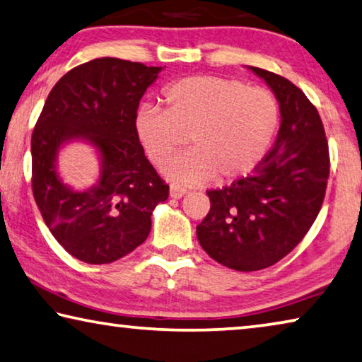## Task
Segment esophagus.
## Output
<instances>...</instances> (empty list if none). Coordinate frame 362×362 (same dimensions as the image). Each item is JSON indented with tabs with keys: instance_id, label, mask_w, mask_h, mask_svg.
<instances>
[{
	"instance_id": "esophagus-1",
	"label": "esophagus",
	"mask_w": 362,
	"mask_h": 362,
	"mask_svg": "<svg viewBox=\"0 0 362 362\" xmlns=\"http://www.w3.org/2000/svg\"><path fill=\"white\" fill-rule=\"evenodd\" d=\"M169 193L172 198H182L183 194L187 193V188H183L179 183H172L170 188H169Z\"/></svg>"
}]
</instances>
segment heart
Returning <instances> with one entry per match:
<instances>
[{
    "label": "heart",
    "instance_id": "1",
    "mask_svg": "<svg viewBox=\"0 0 362 362\" xmlns=\"http://www.w3.org/2000/svg\"><path fill=\"white\" fill-rule=\"evenodd\" d=\"M163 101L165 111L141 106L135 112V139L158 168L190 140L192 150L165 169L183 183L251 174L271 150L280 122L277 96L238 78L183 77L163 90Z\"/></svg>",
    "mask_w": 362,
    "mask_h": 362
}]
</instances>
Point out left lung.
Wrapping results in <instances>:
<instances>
[{
	"instance_id": "1",
	"label": "left lung",
	"mask_w": 362,
	"mask_h": 362,
	"mask_svg": "<svg viewBox=\"0 0 362 362\" xmlns=\"http://www.w3.org/2000/svg\"><path fill=\"white\" fill-rule=\"evenodd\" d=\"M280 103L275 145L253 174L208 190L211 209L197 226L199 245L235 271L272 266L305 238L322 208L329 143L317 109L288 78L250 67Z\"/></svg>"
}]
</instances>
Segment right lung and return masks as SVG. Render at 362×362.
I'll use <instances>...</instances> for the list:
<instances>
[{
	"label": "right lung",
	"mask_w": 362,
	"mask_h": 362,
	"mask_svg": "<svg viewBox=\"0 0 362 362\" xmlns=\"http://www.w3.org/2000/svg\"><path fill=\"white\" fill-rule=\"evenodd\" d=\"M160 69L100 57L71 69L45 101L32 134V192L53 237L80 261L107 264L132 253L169 197L134 132L141 96ZM74 138L102 154V177L87 192L71 191L55 174L57 151Z\"/></svg>",
	"instance_id": "1"
}]
</instances>
